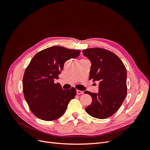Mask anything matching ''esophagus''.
<instances>
[{
    "label": "esophagus",
    "mask_w": 150,
    "mask_h": 150,
    "mask_svg": "<svg viewBox=\"0 0 150 150\" xmlns=\"http://www.w3.org/2000/svg\"><path fill=\"white\" fill-rule=\"evenodd\" d=\"M76 93H77V94H83V91H80V90H77L76 91Z\"/></svg>",
    "instance_id": "1"
}]
</instances>
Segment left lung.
<instances>
[{
	"mask_svg": "<svg viewBox=\"0 0 150 150\" xmlns=\"http://www.w3.org/2000/svg\"><path fill=\"white\" fill-rule=\"evenodd\" d=\"M83 52L91 62L89 79L99 81L98 93L84 92L92 97L91 104L85 110L94 117L106 119L119 110L126 96V69L115 54L105 49L89 48Z\"/></svg>",
	"mask_w": 150,
	"mask_h": 150,
	"instance_id": "left-lung-1",
	"label": "left lung"
}]
</instances>
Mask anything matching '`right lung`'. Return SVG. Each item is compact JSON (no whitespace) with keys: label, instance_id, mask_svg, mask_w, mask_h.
Returning a JSON list of instances; mask_svg holds the SVG:
<instances>
[{"label":"right lung","instance_id":"1","mask_svg":"<svg viewBox=\"0 0 150 150\" xmlns=\"http://www.w3.org/2000/svg\"><path fill=\"white\" fill-rule=\"evenodd\" d=\"M80 50L52 46L39 52L25 69L22 86L25 101L33 114L44 121L58 119L74 99L76 90H63L59 79L66 61L79 56Z\"/></svg>","mask_w":150,"mask_h":150}]
</instances>
